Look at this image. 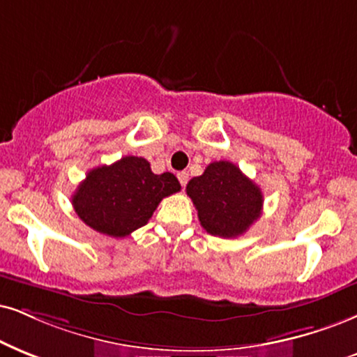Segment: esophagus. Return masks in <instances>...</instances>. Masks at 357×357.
Instances as JSON below:
<instances>
[{"label": "esophagus", "instance_id": "34e87169", "mask_svg": "<svg viewBox=\"0 0 357 357\" xmlns=\"http://www.w3.org/2000/svg\"><path fill=\"white\" fill-rule=\"evenodd\" d=\"M177 178H178L180 185L185 187V185H187V182H188V174H187V172H178V174H177Z\"/></svg>", "mask_w": 357, "mask_h": 357}]
</instances>
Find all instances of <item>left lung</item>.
I'll return each mask as SVG.
<instances>
[{
	"mask_svg": "<svg viewBox=\"0 0 357 357\" xmlns=\"http://www.w3.org/2000/svg\"><path fill=\"white\" fill-rule=\"evenodd\" d=\"M200 225L220 238L243 235L261 215L263 195L253 180L228 160L212 162L187 185Z\"/></svg>",
	"mask_w": 357,
	"mask_h": 357,
	"instance_id": "obj_1",
	"label": "left lung"
}]
</instances>
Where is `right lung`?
Segmentation results:
<instances>
[{
	"instance_id": "add662e5",
	"label": "right lung",
	"mask_w": 357,
	"mask_h": 357,
	"mask_svg": "<svg viewBox=\"0 0 357 357\" xmlns=\"http://www.w3.org/2000/svg\"><path fill=\"white\" fill-rule=\"evenodd\" d=\"M178 190L174 174L155 175L145 158L127 155L87 172L74 192L73 206L92 230L124 238L149 222L162 199Z\"/></svg>"
}]
</instances>
